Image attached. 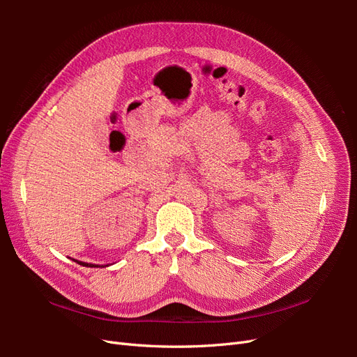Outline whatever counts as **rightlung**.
<instances>
[{"label": "right lung", "instance_id": "right-lung-1", "mask_svg": "<svg viewBox=\"0 0 357 357\" xmlns=\"http://www.w3.org/2000/svg\"><path fill=\"white\" fill-rule=\"evenodd\" d=\"M75 262L80 264V265H83V266H91V268H92V266H93V268H95V266H98V265H93V264H86V262H79V261H75Z\"/></svg>", "mask_w": 357, "mask_h": 357}]
</instances>
